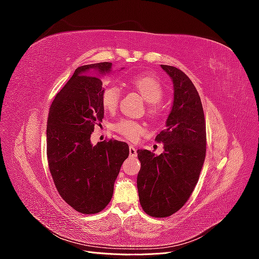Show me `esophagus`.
Returning <instances> with one entry per match:
<instances>
[{
	"label": "esophagus",
	"instance_id": "34e87169",
	"mask_svg": "<svg viewBox=\"0 0 259 259\" xmlns=\"http://www.w3.org/2000/svg\"><path fill=\"white\" fill-rule=\"evenodd\" d=\"M130 155L131 156H136L137 155L136 148L134 146H130Z\"/></svg>",
	"mask_w": 259,
	"mask_h": 259
}]
</instances>
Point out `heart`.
<instances>
[{
  "instance_id": "obj_1",
  "label": "heart",
  "mask_w": 259,
  "mask_h": 259,
  "mask_svg": "<svg viewBox=\"0 0 259 259\" xmlns=\"http://www.w3.org/2000/svg\"><path fill=\"white\" fill-rule=\"evenodd\" d=\"M131 85L148 104H156L163 98V86L153 76L135 75L132 77ZM120 99L121 91L115 85H108L101 92L103 105L108 110H115L120 104ZM148 112L149 115L152 117H156L161 114V110L155 106H151ZM114 130L128 140H136L139 136L144 134V128L142 125L128 119H123L116 122L114 124Z\"/></svg>"
}]
</instances>
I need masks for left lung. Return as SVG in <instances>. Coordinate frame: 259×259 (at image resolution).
Wrapping results in <instances>:
<instances>
[{
  "instance_id": "1",
  "label": "left lung",
  "mask_w": 259,
  "mask_h": 259,
  "mask_svg": "<svg viewBox=\"0 0 259 259\" xmlns=\"http://www.w3.org/2000/svg\"><path fill=\"white\" fill-rule=\"evenodd\" d=\"M174 85V103L166 128L156 135L164 152L138 150L139 202L148 215L168 217L189 200L206 154V123L195 86L182 70L161 65Z\"/></svg>"
}]
</instances>
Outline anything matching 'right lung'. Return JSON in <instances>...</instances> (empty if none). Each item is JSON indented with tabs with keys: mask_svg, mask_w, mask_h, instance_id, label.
Wrapping results in <instances>:
<instances>
[{
	"mask_svg": "<svg viewBox=\"0 0 259 259\" xmlns=\"http://www.w3.org/2000/svg\"><path fill=\"white\" fill-rule=\"evenodd\" d=\"M111 62L75 69L55 96L49 110L46 153L55 187L64 201L82 214H96L111 201L113 185L130 149L109 139L93 146L91 135L101 126L103 82L98 75L111 71Z\"/></svg>",
	"mask_w": 259,
	"mask_h": 259,
	"instance_id": "add662e5",
	"label": "right lung"
}]
</instances>
